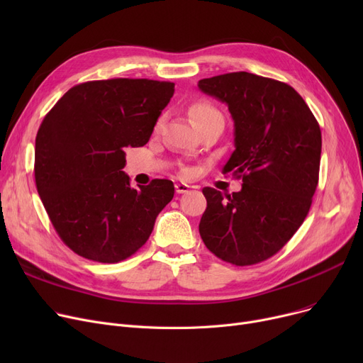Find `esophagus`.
<instances>
[{"label":"esophagus","instance_id":"34e87169","mask_svg":"<svg viewBox=\"0 0 363 363\" xmlns=\"http://www.w3.org/2000/svg\"><path fill=\"white\" fill-rule=\"evenodd\" d=\"M189 188H191V186L186 185V184H184V182H177V184H175V189H177V193H178V194L186 193Z\"/></svg>","mask_w":363,"mask_h":363}]
</instances>
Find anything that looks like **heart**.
Masks as SVG:
<instances>
[{
    "label": "heart",
    "mask_w": 363,
    "mask_h": 363,
    "mask_svg": "<svg viewBox=\"0 0 363 363\" xmlns=\"http://www.w3.org/2000/svg\"><path fill=\"white\" fill-rule=\"evenodd\" d=\"M188 113H189V118L193 119L197 128H201L203 125L215 122V121H223L222 113L212 103L204 101V100L196 101L194 104H191ZM162 122H163V118H159V121L156 122V130L160 129Z\"/></svg>",
    "instance_id": "b5f03b06"
}]
</instances>
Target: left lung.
<instances>
[{
	"label": "left lung",
	"mask_w": 363,
	"mask_h": 363,
	"mask_svg": "<svg viewBox=\"0 0 363 363\" xmlns=\"http://www.w3.org/2000/svg\"><path fill=\"white\" fill-rule=\"evenodd\" d=\"M199 88L231 111L235 150L223 174L242 179L233 196L203 188L201 240L228 263H260L290 241L309 213L319 179V123L293 86L255 73L213 76Z\"/></svg>",
	"instance_id": "8db88e82"
}]
</instances>
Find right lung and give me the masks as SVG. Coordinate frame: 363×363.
I'll use <instances>...</instances> for the list:
<instances>
[{
    "mask_svg": "<svg viewBox=\"0 0 363 363\" xmlns=\"http://www.w3.org/2000/svg\"><path fill=\"white\" fill-rule=\"evenodd\" d=\"M175 92L174 82L116 78L70 88L45 114L35 140V184L72 252L118 263L147 242L174 199L169 179L130 186L125 150L143 147Z\"/></svg>",
    "mask_w": 363,
    "mask_h": 363,
    "instance_id": "obj_1",
    "label": "right lung"
}]
</instances>
